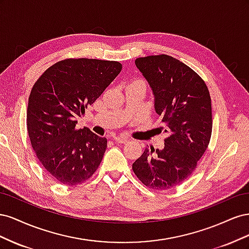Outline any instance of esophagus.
<instances>
[{"mask_svg":"<svg viewBox=\"0 0 249 249\" xmlns=\"http://www.w3.org/2000/svg\"><path fill=\"white\" fill-rule=\"evenodd\" d=\"M113 140H114L115 142L117 143H125L129 141V138H124V137H114L113 138Z\"/></svg>","mask_w":249,"mask_h":249,"instance_id":"esophagus-1","label":"esophagus"}]
</instances>
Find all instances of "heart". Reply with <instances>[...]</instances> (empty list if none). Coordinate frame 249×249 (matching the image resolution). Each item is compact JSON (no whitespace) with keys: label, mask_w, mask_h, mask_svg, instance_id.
Returning a JSON list of instances; mask_svg holds the SVG:
<instances>
[{"label":"heart","mask_w":249,"mask_h":249,"mask_svg":"<svg viewBox=\"0 0 249 249\" xmlns=\"http://www.w3.org/2000/svg\"><path fill=\"white\" fill-rule=\"evenodd\" d=\"M137 82H140V83H143V82H141V81H137Z\"/></svg>","instance_id":"b5f03b06"}]
</instances>
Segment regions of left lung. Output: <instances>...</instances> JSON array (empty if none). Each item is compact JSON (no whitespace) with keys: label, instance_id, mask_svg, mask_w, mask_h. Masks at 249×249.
Listing matches in <instances>:
<instances>
[{"label":"left lung","instance_id":"1","mask_svg":"<svg viewBox=\"0 0 249 249\" xmlns=\"http://www.w3.org/2000/svg\"><path fill=\"white\" fill-rule=\"evenodd\" d=\"M135 64L152 88L155 111L166 125L168 137L163 149L145 148L133 163V171L150 189L167 190L192 175L209 145V89L196 72L171 56L137 58Z\"/></svg>","mask_w":249,"mask_h":249}]
</instances>
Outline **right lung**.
I'll return each instance as SVG.
<instances>
[{
    "label": "right lung",
    "mask_w": 249,
    "mask_h": 249,
    "mask_svg": "<svg viewBox=\"0 0 249 249\" xmlns=\"http://www.w3.org/2000/svg\"><path fill=\"white\" fill-rule=\"evenodd\" d=\"M122 69L117 61L65 59L34 84L27 109L29 138L44 169L63 185L84 183L100 166L107 139L88 127L78 130L77 118Z\"/></svg>",
    "instance_id": "1"
}]
</instances>
